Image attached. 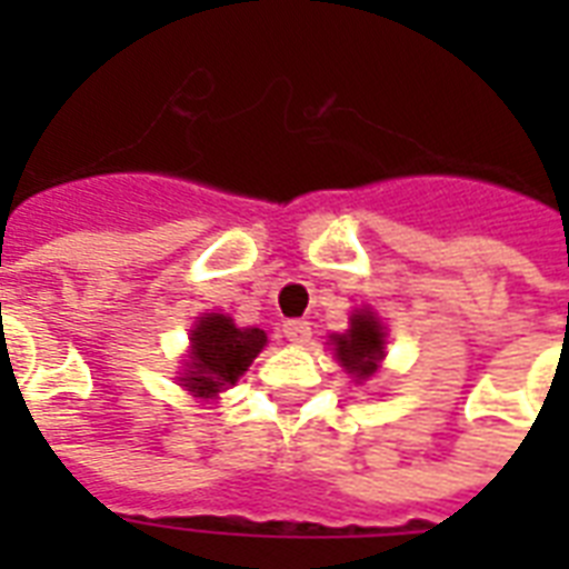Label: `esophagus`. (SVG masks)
I'll return each mask as SVG.
<instances>
[{
  "instance_id": "esophagus-1",
  "label": "esophagus",
  "mask_w": 569,
  "mask_h": 569,
  "mask_svg": "<svg viewBox=\"0 0 569 569\" xmlns=\"http://www.w3.org/2000/svg\"><path fill=\"white\" fill-rule=\"evenodd\" d=\"M283 337L289 339V342H295V346H303V342H310V337H312L310 321H307V319L283 321Z\"/></svg>"
}]
</instances>
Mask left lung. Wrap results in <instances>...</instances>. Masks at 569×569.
<instances>
[{
    "label": "left lung",
    "mask_w": 569,
    "mask_h": 569,
    "mask_svg": "<svg viewBox=\"0 0 569 569\" xmlns=\"http://www.w3.org/2000/svg\"><path fill=\"white\" fill-rule=\"evenodd\" d=\"M339 363L357 380L372 378L378 372L380 357H383V328L378 325L372 312H355L351 330L342 337H333Z\"/></svg>",
    "instance_id": "8db88e82"
}]
</instances>
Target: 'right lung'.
<instances>
[{
    "instance_id": "add662e5",
    "label": "right lung",
    "mask_w": 569,
    "mask_h": 569,
    "mask_svg": "<svg viewBox=\"0 0 569 569\" xmlns=\"http://www.w3.org/2000/svg\"><path fill=\"white\" fill-rule=\"evenodd\" d=\"M266 346V333L259 328L241 330L230 316L209 312L191 330V366L182 387L197 396H214L248 372L253 357Z\"/></svg>"
}]
</instances>
